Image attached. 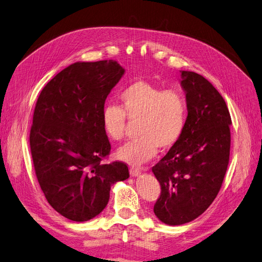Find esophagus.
I'll return each mask as SVG.
<instances>
[{"mask_svg": "<svg viewBox=\"0 0 262 262\" xmlns=\"http://www.w3.org/2000/svg\"><path fill=\"white\" fill-rule=\"evenodd\" d=\"M130 175H131L132 177H139V176L141 175V169L134 168V167L130 168Z\"/></svg>", "mask_w": 262, "mask_h": 262, "instance_id": "1", "label": "esophagus"}]
</instances>
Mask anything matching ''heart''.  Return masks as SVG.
I'll return each mask as SVG.
<instances>
[{
    "label": "heart",
    "instance_id": "obj_1",
    "mask_svg": "<svg viewBox=\"0 0 262 262\" xmlns=\"http://www.w3.org/2000/svg\"><path fill=\"white\" fill-rule=\"evenodd\" d=\"M120 107L108 105L102 110L101 121L106 136L114 141L123 138L125 117L139 120V138L117 150L121 161L142 165L157 150L170 149L184 134L187 123V102L179 91H163L145 81H136L119 94Z\"/></svg>",
    "mask_w": 262,
    "mask_h": 262
}]
</instances>
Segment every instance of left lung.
<instances>
[{
	"instance_id": "8db88e82",
	"label": "left lung",
	"mask_w": 262,
	"mask_h": 262,
	"mask_svg": "<svg viewBox=\"0 0 262 262\" xmlns=\"http://www.w3.org/2000/svg\"><path fill=\"white\" fill-rule=\"evenodd\" d=\"M180 85L186 94V129L152 168L162 189L154 213L172 226L193 221L210 207L223 182L231 148V115L217 90L190 71H181Z\"/></svg>"
}]
</instances>
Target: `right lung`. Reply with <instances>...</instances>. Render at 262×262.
Instances as JSON below:
<instances>
[{
  "mask_svg": "<svg viewBox=\"0 0 262 262\" xmlns=\"http://www.w3.org/2000/svg\"><path fill=\"white\" fill-rule=\"evenodd\" d=\"M124 72L115 60L75 62L38 97L29 137L36 176L47 201L71 221L97 216L112 186L130 176L124 163H100L112 148L101 114Z\"/></svg>",
  "mask_w": 262,
  "mask_h": 262,
  "instance_id": "1",
  "label": "right lung"
}]
</instances>
